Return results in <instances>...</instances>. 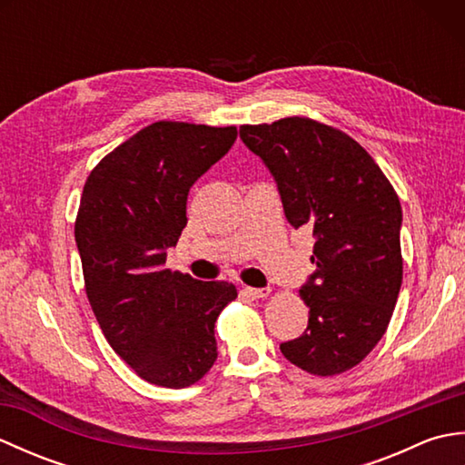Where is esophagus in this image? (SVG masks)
I'll return each mask as SVG.
<instances>
[{
  "label": "esophagus",
  "instance_id": "obj_1",
  "mask_svg": "<svg viewBox=\"0 0 465 465\" xmlns=\"http://www.w3.org/2000/svg\"><path fill=\"white\" fill-rule=\"evenodd\" d=\"M245 293H248L252 300H262V298H268L270 290L268 288H245Z\"/></svg>",
  "mask_w": 465,
  "mask_h": 465
}]
</instances>
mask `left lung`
Wrapping results in <instances>:
<instances>
[{"mask_svg":"<svg viewBox=\"0 0 465 465\" xmlns=\"http://www.w3.org/2000/svg\"><path fill=\"white\" fill-rule=\"evenodd\" d=\"M268 165L288 222L312 230L315 272L300 295L308 330L282 353L313 375L351 370L388 330L401 288V205L388 177L348 134L310 117L242 125Z\"/></svg>","mask_w":465,"mask_h":465,"instance_id":"8db88e82","label":"left lung"}]
</instances>
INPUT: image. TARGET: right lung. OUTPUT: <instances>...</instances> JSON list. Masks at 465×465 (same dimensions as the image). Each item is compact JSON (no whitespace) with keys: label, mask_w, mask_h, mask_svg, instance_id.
<instances>
[{"label":"right lung","mask_w":465,"mask_h":465,"mask_svg":"<svg viewBox=\"0 0 465 465\" xmlns=\"http://www.w3.org/2000/svg\"><path fill=\"white\" fill-rule=\"evenodd\" d=\"M235 137V125L155 122L107 153L84 185L75 243L87 300L114 351L162 388H187L210 371L215 320L238 298L233 283L165 268L190 187Z\"/></svg>","instance_id":"1"}]
</instances>
